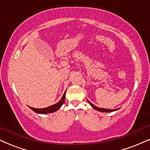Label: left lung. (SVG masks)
Instances as JSON below:
<instances>
[{"label": "left lung", "mask_w": 150, "mask_h": 150, "mask_svg": "<svg viewBox=\"0 0 150 150\" xmlns=\"http://www.w3.org/2000/svg\"><path fill=\"white\" fill-rule=\"evenodd\" d=\"M88 100V99H87ZM88 103H90V106H91L92 108H95V110H98V111H100V112H112V111H115V110H117L119 108H117V109H106V108H99V107H97L95 105L93 104V103H92L90 102V101H88Z\"/></svg>", "instance_id": "8db88e82"}]
</instances>
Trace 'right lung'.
I'll return each mask as SVG.
<instances>
[{"mask_svg":"<svg viewBox=\"0 0 150 150\" xmlns=\"http://www.w3.org/2000/svg\"><path fill=\"white\" fill-rule=\"evenodd\" d=\"M65 93L66 92H64V93L63 94V96L61 98V99L58 101V103H55V104L51 105L49 107H47V108H33V107H30L31 110H33V111L37 112V113L39 114H48V113H51V112H55L56 110H58V109L60 108V107L62 106L63 103L64 102V100H65Z\"/></svg>","mask_w":150,"mask_h":150,"instance_id":"1","label":"right lung"}]
</instances>
